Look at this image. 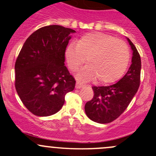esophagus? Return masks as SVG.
Masks as SVG:
<instances>
[{
  "label": "esophagus",
  "instance_id": "esophagus-1",
  "mask_svg": "<svg viewBox=\"0 0 156 156\" xmlns=\"http://www.w3.org/2000/svg\"><path fill=\"white\" fill-rule=\"evenodd\" d=\"M83 84H81V83H79V82H76V85H75V88H76V89H80V88H81L83 87Z\"/></svg>",
  "mask_w": 156,
  "mask_h": 156
}]
</instances>
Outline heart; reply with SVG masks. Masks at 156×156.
<instances>
[{
  "mask_svg": "<svg viewBox=\"0 0 156 156\" xmlns=\"http://www.w3.org/2000/svg\"><path fill=\"white\" fill-rule=\"evenodd\" d=\"M69 69L78 70L85 62L77 78L84 81L96 78L101 84L117 81L125 72L130 60V50L124 41L105 33L91 32L84 34L71 44L65 51Z\"/></svg>",
  "mask_w": 156,
  "mask_h": 156,
  "instance_id": "1",
  "label": "heart"
}]
</instances>
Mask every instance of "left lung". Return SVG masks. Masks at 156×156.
I'll use <instances>...</instances> for the list:
<instances>
[{
  "instance_id": "1",
  "label": "left lung",
  "mask_w": 156,
  "mask_h": 156,
  "mask_svg": "<svg viewBox=\"0 0 156 156\" xmlns=\"http://www.w3.org/2000/svg\"><path fill=\"white\" fill-rule=\"evenodd\" d=\"M132 51L131 65L125 76L110 86L93 87L94 96L84 110L90 120L100 124L113 122L124 112L137 92L140 81L141 59L136 47L127 37Z\"/></svg>"
}]
</instances>
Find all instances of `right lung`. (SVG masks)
Here are the masks:
<instances>
[{
    "mask_svg": "<svg viewBox=\"0 0 156 156\" xmlns=\"http://www.w3.org/2000/svg\"><path fill=\"white\" fill-rule=\"evenodd\" d=\"M76 31L58 25L44 26L26 41L15 63V87L32 114L49 116L61 109L75 80L65 66V51Z\"/></svg>",
    "mask_w": 156,
    "mask_h": 156,
    "instance_id": "1",
    "label": "right lung"
}]
</instances>
